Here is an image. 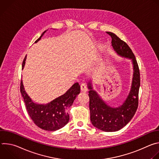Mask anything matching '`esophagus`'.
I'll return each mask as SVG.
<instances>
[{"instance_id":"obj_1","label":"esophagus","mask_w":159,"mask_h":159,"mask_svg":"<svg viewBox=\"0 0 159 159\" xmlns=\"http://www.w3.org/2000/svg\"><path fill=\"white\" fill-rule=\"evenodd\" d=\"M80 89L82 92H87V86L85 85V84H81L80 85Z\"/></svg>"}]
</instances>
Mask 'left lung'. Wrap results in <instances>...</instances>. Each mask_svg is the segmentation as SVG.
Segmentation results:
<instances>
[{"label": "left lung", "mask_w": 159, "mask_h": 159, "mask_svg": "<svg viewBox=\"0 0 159 159\" xmlns=\"http://www.w3.org/2000/svg\"><path fill=\"white\" fill-rule=\"evenodd\" d=\"M107 33L112 38V47L120 56L131 60L133 74L130 91L122 105L116 107L108 106L88 83L90 121L94 126L106 132L116 131L126 126L133 118L139 105L140 75L139 65L128 45L115 34Z\"/></svg>", "instance_id": "left-lung-1"}]
</instances>
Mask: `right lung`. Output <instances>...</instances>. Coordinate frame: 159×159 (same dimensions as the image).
<instances>
[{"label":"right lung","mask_w":159,"mask_h":159,"mask_svg":"<svg viewBox=\"0 0 159 159\" xmlns=\"http://www.w3.org/2000/svg\"><path fill=\"white\" fill-rule=\"evenodd\" d=\"M46 31L42 33L35 43L41 39ZM26 59V56L22 62V69H24ZM20 91L28 114L34 124L44 130L56 131L63 128L69 122L70 118L66 109L73 104L76 96L80 93V86L78 82L75 83L64 94L46 104H36L31 100L25 91L22 80Z\"/></svg>","instance_id":"right-lung-1"}]
</instances>
